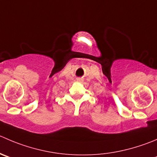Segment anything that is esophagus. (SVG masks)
<instances>
[{"label": "esophagus", "mask_w": 157, "mask_h": 157, "mask_svg": "<svg viewBox=\"0 0 157 157\" xmlns=\"http://www.w3.org/2000/svg\"><path fill=\"white\" fill-rule=\"evenodd\" d=\"M77 81H78V82H82V81H83V79H82V78L77 79Z\"/></svg>", "instance_id": "obj_1"}]
</instances>
